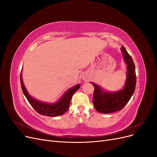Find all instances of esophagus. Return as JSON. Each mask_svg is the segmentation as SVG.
Instances as JSON below:
<instances>
[{
	"mask_svg": "<svg viewBox=\"0 0 157 157\" xmlns=\"http://www.w3.org/2000/svg\"><path fill=\"white\" fill-rule=\"evenodd\" d=\"M82 79H83L84 80H87L88 79V75H86V74H84V75H83V76H82Z\"/></svg>",
	"mask_w": 157,
	"mask_h": 157,
	"instance_id": "1",
	"label": "esophagus"
}]
</instances>
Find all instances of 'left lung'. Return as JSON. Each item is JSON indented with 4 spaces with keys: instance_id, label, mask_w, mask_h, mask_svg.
<instances>
[{
    "instance_id": "1",
    "label": "left lung",
    "mask_w": 157,
    "mask_h": 157,
    "mask_svg": "<svg viewBox=\"0 0 157 157\" xmlns=\"http://www.w3.org/2000/svg\"><path fill=\"white\" fill-rule=\"evenodd\" d=\"M121 50L126 65V78L123 88L116 92H108L99 85L90 82L94 87L93 104L99 113L107 114L120 111L134 93L136 84L135 65L124 46L121 47Z\"/></svg>"
}]
</instances>
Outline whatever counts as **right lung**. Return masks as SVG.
Masks as SVG:
<instances>
[{
  "instance_id": "1",
  "label": "right lung",
  "mask_w": 157,
  "mask_h": 157,
  "mask_svg": "<svg viewBox=\"0 0 157 157\" xmlns=\"http://www.w3.org/2000/svg\"><path fill=\"white\" fill-rule=\"evenodd\" d=\"M22 70L20 75V82L22 91L26 97L27 101L31 104V105L35 109V110L40 115L48 117H57L63 115L68 110L71 99L73 95L80 88V84H78L73 87L68 89L59 100L55 103H46L40 101L35 98H33L25 86L22 79Z\"/></svg>"
}]
</instances>
